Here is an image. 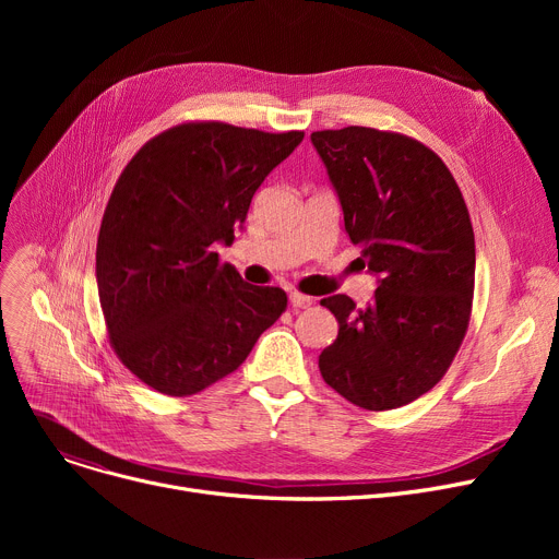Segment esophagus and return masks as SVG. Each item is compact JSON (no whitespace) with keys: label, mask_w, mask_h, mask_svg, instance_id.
I'll list each match as a JSON object with an SVG mask.
<instances>
[{"label":"esophagus","mask_w":559,"mask_h":559,"mask_svg":"<svg viewBox=\"0 0 559 559\" xmlns=\"http://www.w3.org/2000/svg\"><path fill=\"white\" fill-rule=\"evenodd\" d=\"M289 306L292 308H310L312 299L301 295V292H289Z\"/></svg>","instance_id":"1"}]
</instances>
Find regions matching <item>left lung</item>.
I'll return each mask as SVG.
<instances>
[{
  "instance_id": "obj_1",
  "label": "left lung",
  "mask_w": 559,
  "mask_h": 559,
  "mask_svg": "<svg viewBox=\"0 0 559 559\" xmlns=\"http://www.w3.org/2000/svg\"><path fill=\"white\" fill-rule=\"evenodd\" d=\"M340 197L358 262L378 276L367 308L321 299L340 324L319 371L358 407L394 409L432 390L466 335L476 240L453 174L415 138L369 127L310 135Z\"/></svg>"
}]
</instances>
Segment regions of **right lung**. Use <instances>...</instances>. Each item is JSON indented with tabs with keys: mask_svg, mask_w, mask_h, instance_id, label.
Listing matches in <instances>:
<instances>
[{
	"mask_svg": "<svg viewBox=\"0 0 559 559\" xmlns=\"http://www.w3.org/2000/svg\"><path fill=\"white\" fill-rule=\"evenodd\" d=\"M304 131L183 122L117 179L97 238V287L110 346L144 385L190 396L238 369L287 308L219 262L260 183Z\"/></svg>",
	"mask_w": 559,
	"mask_h": 559,
	"instance_id": "obj_1",
	"label": "right lung"
}]
</instances>
